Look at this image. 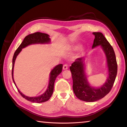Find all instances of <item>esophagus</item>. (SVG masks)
<instances>
[{"instance_id": "esophagus-1", "label": "esophagus", "mask_w": 127, "mask_h": 127, "mask_svg": "<svg viewBox=\"0 0 127 127\" xmlns=\"http://www.w3.org/2000/svg\"><path fill=\"white\" fill-rule=\"evenodd\" d=\"M68 68V66L67 64H64V65H63V69L64 70H66V69H67Z\"/></svg>"}]
</instances>
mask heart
Listing matches in <instances>:
<instances>
[{
  "label": "heart",
  "instance_id": "b5f03b06",
  "mask_svg": "<svg viewBox=\"0 0 127 127\" xmlns=\"http://www.w3.org/2000/svg\"><path fill=\"white\" fill-rule=\"evenodd\" d=\"M80 47H81L80 45H77L76 47H75V48L77 49H79V48H80Z\"/></svg>",
  "mask_w": 127,
  "mask_h": 127
}]
</instances>
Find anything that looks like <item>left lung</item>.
I'll use <instances>...</instances> for the list:
<instances>
[{"instance_id": "1", "label": "left lung", "mask_w": 127, "mask_h": 127, "mask_svg": "<svg viewBox=\"0 0 127 127\" xmlns=\"http://www.w3.org/2000/svg\"><path fill=\"white\" fill-rule=\"evenodd\" d=\"M95 35L92 48L101 45L106 55L109 77L101 87L90 86L84 71V58H77L70 66L73 79V90L76 97L81 100L94 102L103 98L112 89L117 74L118 65L113 47L101 32H93Z\"/></svg>"}]
</instances>
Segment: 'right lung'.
Wrapping results in <instances>:
<instances>
[{
    "instance_id": "obj_1",
    "label": "right lung",
    "mask_w": 127,
    "mask_h": 127,
    "mask_svg": "<svg viewBox=\"0 0 127 127\" xmlns=\"http://www.w3.org/2000/svg\"><path fill=\"white\" fill-rule=\"evenodd\" d=\"M50 42V38H49V35L46 33L39 32H37L30 34V35L26 36L25 37L22 42L21 43V44L19 46L18 49H17L16 51H15L13 57L12 76L13 81L16 86V83H15V82L13 78L14 65L17 56L21 52V51L22 50V49L25 48V47L29 45L35 44H48V43ZM62 68H63V64H60L59 65L56 66L55 67L51 70L50 74V79H49V83L48 87V89H47L46 91L42 95H41L37 96V97H28V96H25V95H23L22 92H21V91L18 90V88L17 87V90H18V91L23 98H25V99L27 100L28 101H29L36 103H41L46 101L50 99L51 95H52L55 79L57 77V76L62 72Z\"/></svg>"
}]
</instances>
